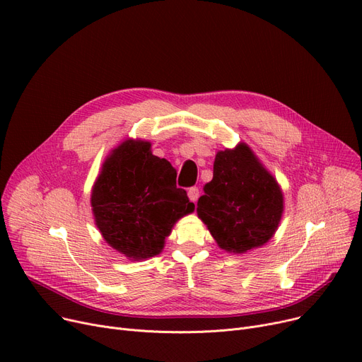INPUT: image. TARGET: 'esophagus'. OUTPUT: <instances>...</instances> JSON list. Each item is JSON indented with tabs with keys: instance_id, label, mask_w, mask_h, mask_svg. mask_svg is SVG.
Returning a JSON list of instances; mask_svg holds the SVG:
<instances>
[{
	"instance_id": "esophagus-1",
	"label": "esophagus",
	"mask_w": 362,
	"mask_h": 362,
	"mask_svg": "<svg viewBox=\"0 0 362 362\" xmlns=\"http://www.w3.org/2000/svg\"><path fill=\"white\" fill-rule=\"evenodd\" d=\"M187 195H189V199H191L192 202H197V199L199 198V189H198L197 186H192V187H189V191H187Z\"/></svg>"
}]
</instances>
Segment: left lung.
<instances>
[{"label": "left lung", "mask_w": 362, "mask_h": 362, "mask_svg": "<svg viewBox=\"0 0 362 362\" xmlns=\"http://www.w3.org/2000/svg\"><path fill=\"white\" fill-rule=\"evenodd\" d=\"M204 192L197 211L220 248L242 254L274 235L283 213V195L246 145L218 152L213 180L204 186Z\"/></svg>", "instance_id": "obj_1"}]
</instances>
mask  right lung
<instances>
[{
  "label": "right lung",
  "mask_w": 362,
  "mask_h": 362,
  "mask_svg": "<svg viewBox=\"0 0 362 362\" xmlns=\"http://www.w3.org/2000/svg\"><path fill=\"white\" fill-rule=\"evenodd\" d=\"M149 148L145 141H126L114 149L90 198L107 243L133 259L160 254L171 227L195 208L176 186V168Z\"/></svg>",
  "instance_id": "1"
}]
</instances>
